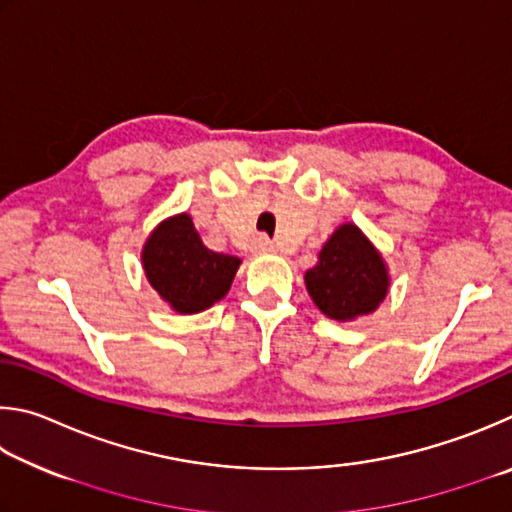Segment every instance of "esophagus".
<instances>
[{"label":"esophagus","mask_w":512,"mask_h":512,"mask_svg":"<svg viewBox=\"0 0 512 512\" xmlns=\"http://www.w3.org/2000/svg\"><path fill=\"white\" fill-rule=\"evenodd\" d=\"M251 251H254V254H272L274 245L265 236H258L254 238V242H251Z\"/></svg>","instance_id":"1"}]
</instances>
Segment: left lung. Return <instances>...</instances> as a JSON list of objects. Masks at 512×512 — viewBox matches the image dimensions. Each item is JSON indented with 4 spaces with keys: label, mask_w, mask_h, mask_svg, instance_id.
Instances as JSON below:
<instances>
[{
    "label": "left lung",
    "mask_w": 512,
    "mask_h": 512,
    "mask_svg": "<svg viewBox=\"0 0 512 512\" xmlns=\"http://www.w3.org/2000/svg\"><path fill=\"white\" fill-rule=\"evenodd\" d=\"M303 281L315 306L335 321L371 315L391 288L387 261L353 222L339 224L333 231Z\"/></svg>",
    "instance_id": "1"
}]
</instances>
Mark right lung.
Returning <instances> with one entry per match:
<instances>
[{"label":"right lung","instance_id":"add662e5","mask_svg":"<svg viewBox=\"0 0 512 512\" xmlns=\"http://www.w3.org/2000/svg\"><path fill=\"white\" fill-rule=\"evenodd\" d=\"M240 263L206 247L188 213L161 220L141 249L152 290L179 315H197L227 297Z\"/></svg>","mask_w":512,"mask_h":512}]
</instances>
